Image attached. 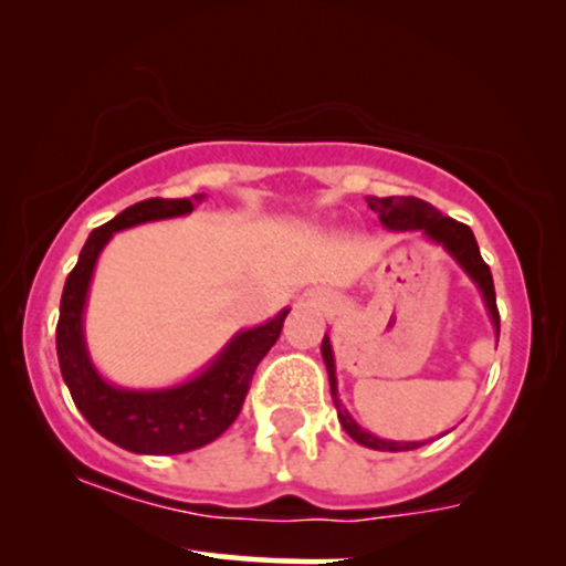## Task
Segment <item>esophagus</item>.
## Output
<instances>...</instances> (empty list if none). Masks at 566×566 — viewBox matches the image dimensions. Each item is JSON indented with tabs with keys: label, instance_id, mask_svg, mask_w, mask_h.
Here are the masks:
<instances>
[{
	"label": "esophagus",
	"instance_id": "34e87169",
	"mask_svg": "<svg viewBox=\"0 0 566 566\" xmlns=\"http://www.w3.org/2000/svg\"><path fill=\"white\" fill-rule=\"evenodd\" d=\"M304 304H306V306H314V308H316V306H322V298H316L314 293H308V296L304 298Z\"/></svg>",
	"mask_w": 566,
	"mask_h": 566
}]
</instances>
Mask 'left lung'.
Wrapping results in <instances>:
<instances>
[{
    "instance_id": "left-lung-1",
    "label": "left lung",
    "mask_w": 566,
    "mask_h": 566,
    "mask_svg": "<svg viewBox=\"0 0 566 566\" xmlns=\"http://www.w3.org/2000/svg\"><path fill=\"white\" fill-rule=\"evenodd\" d=\"M368 206L378 213V219L389 231H417L422 234L428 242L443 247V250L451 254L455 265H459L463 273L469 275V281L476 285V291L482 293L484 308L490 314V322L494 327V335L500 339V314H497V301H494V283H492V273L486 268V262L479 254V244L474 234H471L469 227L453 221L451 216H443L438 208H432L430 203H424L420 198H376L368 196ZM322 358L324 366H327V376H329V391H332V401H335L337 409V420L343 424V430L350 436L355 443L374 448V451H389V453H399V451H415L428 443V440H386L374 436L370 430H363L358 422L353 420V415L347 412L343 399H339L337 391V366H335V350H332L329 335L324 332L322 339Z\"/></svg>"
}]
</instances>
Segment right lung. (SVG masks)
<instances>
[{"instance_id": "add662e5", "label": "right lung", "mask_w": 566, "mask_h": 566, "mask_svg": "<svg viewBox=\"0 0 566 566\" xmlns=\"http://www.w3.org/2000/svg\"><path fill=\"white\" fill-rule=\"evenodd\" d=\"M206 192L192 198H149L120 211L84 242L80 260L61 293L56 353L64 384L74 405L92 428L111 443L144 455H175L203 448L221 436L242 412L250 378L258 363L281 337L291 308L258 327L239 329L198 374L159 389H128L99 374L84 337V308L97 260L118 231L151 221L180 219L203 203Z\"/></svg>"}]
</instances>
